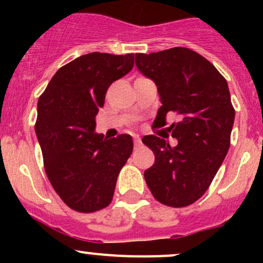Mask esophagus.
Returning a JSON list of instances; mask_svg holds the SVG:
<instances>
[{
	"label": "esophagus",
	"mask_w": 263,
	"mask_h": 263,
	"mask_svg": "<svg viewBox=\"0 0 263 263\" xmlns=\"http://www.w3.org/2000/svg\"><path fill=\"white\" fill-rule=\"evenodd\" d=\"M134 142H135V146H140V144H141V139H140V136L135 135V136H134Z\"/></svg>",
	"instance_id": "1"
}]
</instances>
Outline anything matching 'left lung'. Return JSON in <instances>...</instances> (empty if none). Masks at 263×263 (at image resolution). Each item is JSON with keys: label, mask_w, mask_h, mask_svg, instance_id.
I'll return each mask as SVG.
<instances>
[{"label": "left lung", "mask_w": 263, "mask_h": 263, "mask_svg": "<svg viewBox=\"0 0 263 263\" xmlns=\"http://www.w3.org/2000/svg\"><path fill=\"white\" fill-rule=\"evenodd\" d=\"M135 58L158 86L161 107L154 124L177 119L168 128L177 140L174 146L155 135L142 139L155 155L145 181L163 205H192L210 187L229 150L235 110L228 82L205 57L183 47L136 53Z\"/></svg>", "instance_id": "obj_1"}]
</instances>
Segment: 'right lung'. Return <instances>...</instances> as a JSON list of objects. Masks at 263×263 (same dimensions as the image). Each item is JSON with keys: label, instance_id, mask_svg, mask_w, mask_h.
Segmentation results:
<instances>
[{"label": "right lung", "instance_id": "1", "mask_svg": "<svg viewBox=\"0 0 263 263\" xmlns=\"http://www.w3.org/2000/svg\"><path fill=\"white\" fill-rule=\"evenodd\" d=\"M132 67V53H87L62 66L39 97L35 134L47 177L61 200L79 213L112 202L117 177L134 150L129 135L94 134L108 87Z\"/></svg>", "mask_w": 263, "mask_h": 263}]
</instances>
